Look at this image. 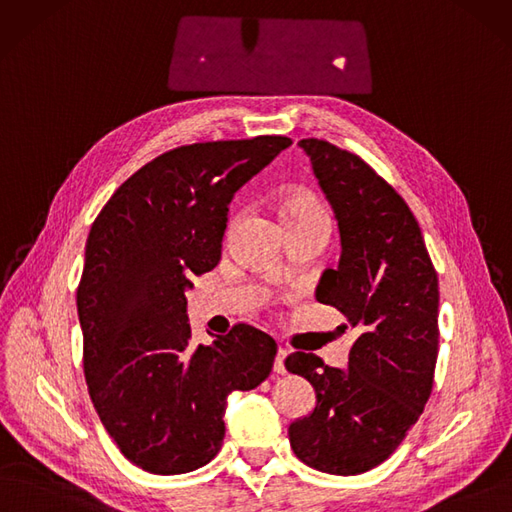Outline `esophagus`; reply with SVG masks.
<instances>
[{
	"label": "esophagus",
	"mask_w": 512,
	"mask_h": 512,
	"mask_svg": "<svg viewBox=\"0 0 512 512\" xmlns=\"http://www.w3.org/2000/svg\"><path fill=\"white\" fill-rule=\"evenodd\" d=\"M287 350L285 348H278V352H276V358H274V373H278V375H285L287 373V369H285V358H287Z\"/></svg>",
	"instance_id": "1"
}]
</instances>
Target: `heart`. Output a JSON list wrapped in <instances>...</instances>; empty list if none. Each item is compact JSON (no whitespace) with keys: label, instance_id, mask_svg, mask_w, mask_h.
Listing matches in <instances>:
<instances>
[{"label":"heart","instance_id":"heart-1","mask_svg":"<svg viewBox=\"0 0 512 512\" xmlns=\"http://www.w3.org/2000/svg\"><path fill=\"white\" fill-rule=\"evenodd\" d=\"M280 213L282 217H285L287 223H295V221H301L306 217H312L316 213H325L323 206H320V202L304 192V189H282L280 192Z\"/></svg>","mask_w":512,"mask_h":512}]
</instances>
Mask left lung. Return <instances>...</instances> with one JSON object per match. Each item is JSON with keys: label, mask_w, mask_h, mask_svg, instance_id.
Wrapping results in <instances>:
<instances>
[{"label": "left lung", "mask_w": 512, "mask_h": 512, "mask_svg": "<svg viewBox=\"0 0 512 512\" xmlns=\"http://www.w3.org/2000/svg\"><path fill=\"white\" fill-rule=\"evenodd\" d=\"M331 202L342 257L316 299L342 312L361 335L348 367L316 354H289L285 367L314 386L316 407L289 426L295 456L329 475H361L382 464L418 422L439 354V278L407 202L348 149L301 139Z\"/></svg>", "instance_id": "left-lung-1"}]
</instances>
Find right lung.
I'll return each instance as SVG.
<instances>
[{
  "mask_svg": "<svg viewBox=\"0 0 512 512\" xmlns=\"http://www.w3.org/2000/svg\"><path fill=\"white\" fill-rule=\"evenodd\" d=\"M291 143L261 135L170 149L90 227L78 287L88 392L124 458L154 475L211 462L227 396L272 371L276 342L246 323L211 346L189 344L185 289L219 263L234 194Z\"/></svg>",
  "mask_w": 512,
  "mask_h": 512,
  "instance_id": "obj_1",
  "label": "right lung"
}]
</instances>
